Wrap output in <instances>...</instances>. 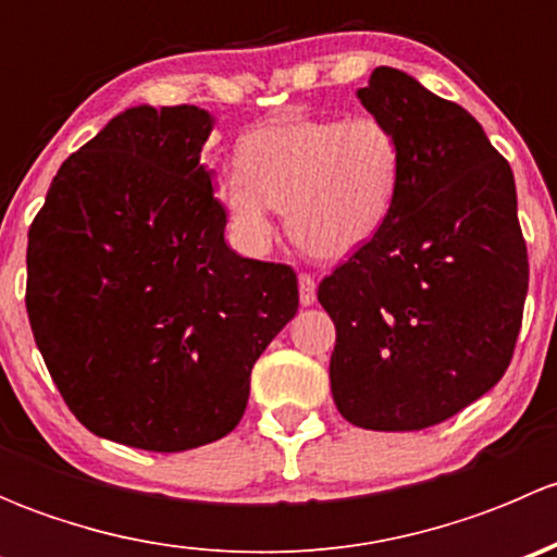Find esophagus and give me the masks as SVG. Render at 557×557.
I'll list each match as a JSON object with an SVG mask.
<instances>
[{
  "instance_id": "esophagus-1",
  "label": "esophagus",
  "mask_w": 557,
  "mask_h": 557,
  "mask_svg": "<svg viewBox=\"0 0 557 557\" xmlns=\"http://www.w3.org/2000/svg\"><path fill=\"white\" fill-rule=\"evenodd\" d=\"M314 290H318V283H314L312 274L301 272L299 274V301H301V305H305V307L312 305V301H314Z\"/></svg>"
}]
</instances>
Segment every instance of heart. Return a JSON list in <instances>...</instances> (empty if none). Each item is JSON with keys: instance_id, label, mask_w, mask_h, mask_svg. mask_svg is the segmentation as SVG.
Here are the masks:
<instances>
[{"instance_id": "1", "label": "heart", "mask_w": 557, "mask_h": 557, "mask_svg": "<svg viewBox=\"0 0 557 557\" xmlns=\"http://www.w3.org/2000/svg\"><path fill=\"white\" fill-rule=\"evenodd\" d=\"M237 159L239 170L218 180L237 237L267 250L277 207L290 239L314 258L367 245L391 218L404 177L401 139L374 115L274 117L245 134Z\"/></svg>"}]
</instances>
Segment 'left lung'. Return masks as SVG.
<instances>
[{"label":"left lung","mask_w":557,"mask_h":557,"mask_svg":"<svg viewBox=\"0 0 557 557\" xmlns=\"http://www.w3.org/2000/svg\"><path fill=\"white\" fill-rule=\"evenodd\" d=\"M358 99L398 134L385 226L318 285L336 325L331 393L372 431H420L491 391L512 361L528 250L507 159L460 104L377 66Z\"/></svg>","instance_id":"obj_1"}]
</instances>
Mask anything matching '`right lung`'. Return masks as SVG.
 Segmentation results:
<instances>
[{
	"mask_svg": "<svg viewBox=\"0 0 557 557\" xmlns=\"http://www.w3.org/2000/svg\"><path fill=\"white\" fill-rule=\"evenodd\" d=\"M212 115L132 107L61 164L32 221L26 312L91 434L150 453L243 420L250 372L299 310L296 272L226 245L201 148Z\"/></svg>",
	"mask_w": 557,
	"mask_h": 557,
	"instance_id": "obj_1",
	"label": "right lung"
}]
</instances>
